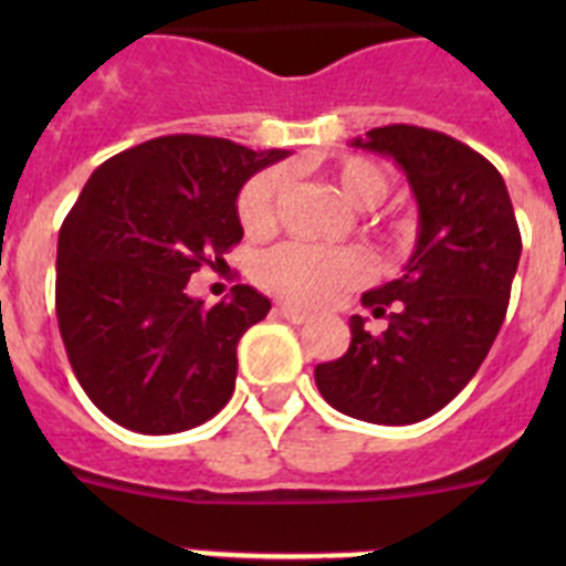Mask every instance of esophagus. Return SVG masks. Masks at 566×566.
<instances>
[{"label":"esophagus","mask_w":566,"mask_h":566,"mask_svg":"<svg viewBox=\"0 0 566 566\" xmlns=\"http://www.w3.org/2000/svg\"><path fill=\"white\" fill-rule=\"evenodd\" d=\"M274 312H277L280 317H286L289 323H306V319H308V312L292 306V303H277V308H274Z\"/></svg>","instance_id":"1"}]
</instances>
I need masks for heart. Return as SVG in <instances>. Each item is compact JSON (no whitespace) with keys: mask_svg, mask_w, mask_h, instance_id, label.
<instances>
[{"mask_svg":"<svg viewBox=\"0 0 566 566\" xmlns=\"http://www.w3.org/2000/svg\"><path fill=\"white\" fill-rule=\"evenodd\" d=\"M334 187L357 209H374L388 195V172L365 155H343L328 167ZM286 189V172L269 167L252 175L238 195L240 227L249 234H266L277 223L280 195ZM402 223L399 232H405ZM363 252L352 247H312V243H283L258 260L254 277L266 292L297 303L323 306L345 289L365 277Z\"/></svg>","mask_w":566,"mask_h":566,"instance_id":"b5f03b06","label":"heart"}]
</instances>
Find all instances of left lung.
<instances>
[{
    "mask_svg": "<svg viewBox=\"0 0 566 566\" xmlns=\"http://www.w3.org/2000/svg\"><path fill=\"white\" fill-rule=\"evenodd\" d=\"M352 147L388 155L408 175L419 234L402 274L363 294L382 334L352 317V345L314 368L339 413L374 424L433 417L473 379L496 339L522 258V234L499 169L437 129L391 124Z\"/></svg>",
    "mask_w": 566,
    "mask_h": 566,
    "instance_id": "1",
    "label": "left lung"
}]
</instances>
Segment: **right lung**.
Masks as SVG:
<instances>
[{"label": "right lung", "instance_id": "right-lung-1", "mask_svg": "<svg viewBox=\"0 0 566 566\" xmlns=\"http://www.w3.org/2000/svg\"><path fill=\"white\" fill-rule=\"evenodd\" d=\"M286 155L164 135L90 175L59 232L56 317L73 374L104 417L164 437L229 402L240 337L272 303L234 286L207 308L187 283L240 243V187Z\"/></svg>", "mask_w": 566, "mask_h": 566}]
</instances>
